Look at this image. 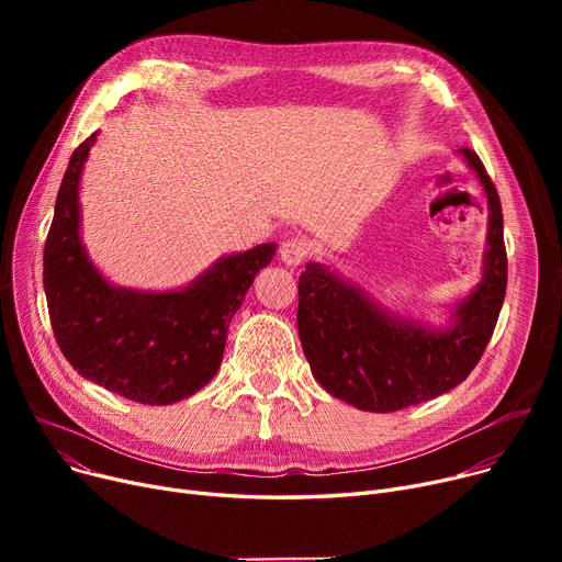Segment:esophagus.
<instances>
[{
  "label": "esophagus",
  "mask_w": 562,
  "mask_h": 562,
  "mask_svg": "<svg viewBox=\"0 0 562 562\" xmlns=\"http://www.w3.org/2000/svg\"><path fill=\"white\" fill-rule=\"evenodd\" d=\"M310 255V244L301 236H291V239H284L280 246V259L286 266H299L305 261V257Z\"/></svg>",
  "instance_id": "obj_1"
}]
</instances>
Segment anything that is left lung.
<instances>
[{"instance_id":"obj_1","label":"left lung","mask_w":562,"mask_h":562,"mask_svg":"<svg viewBox=\"0 0 562 562\" xmlns=\"http://www.w3.org/2000/svg\"><path fill=\"white\" fill-rule=\"evenodd\" d=\"M460 155L485 189L490 225L483 280L458 305L451 328L426 330L385 312L328 266L310 261L299 280V335L312 375L358 409L396 412L453 390L492 339L508 284L504 214L479 155L469 147Z\"/></svg>"}]
</instances>
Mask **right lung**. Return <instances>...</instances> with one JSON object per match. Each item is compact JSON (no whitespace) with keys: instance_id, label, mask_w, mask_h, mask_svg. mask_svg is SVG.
Returning a JSON list of instances; mask_svg holds the SVG:
<instances>
[{"instance_id":"add662e5","label":"right lung","mask_w":562,"mask_h":562,"mask_svg":"<svg viewBox=\"0 0 562 562\" xmlns=\"http://www.w3.org/2000/svg\"><path fill=\"white\" fill-rule=\"evenodd\" d=\"M98 132L70 157L43 252L52 330L66 360L95 385L145 405L189 398L223 360L229 321L276 244L221 257L180 291L109 284L79 236V177Z\"/></svg>"}]
</instances>
